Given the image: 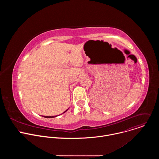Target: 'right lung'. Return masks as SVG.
Instances as JSON below:
<instances>
[{"label":"right lung","mask_w":159,"mask_h":159,"mask_svg":"<svg viewBox=\"0 0 159 159\" xmlns=\"http://www.w3.org/2000/svg\"><path fill=\"white\" fill-rule=\"evenodd\" d=\"M67 110H68V109H66L64 112H65ZM64 112H63V113H64ZM56 116H44L43 117H44V118H55V117H56Z\"/></svg>","instance_id":"right-lung-1"}]
</instances>
